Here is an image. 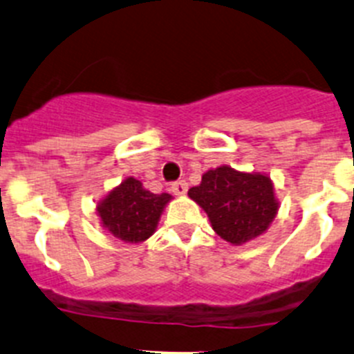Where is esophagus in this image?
Masks as SVG:
<instances>
[{
	"mask_svg": "<svg viewBox=\"0 0 354 354\" xmlns=\"http://www.w3.org/2000/svg\"><path fill=\"white\" fill-rule=\"evenodd\" d=\"M171 190H173L176 195H185L188 190V183L185 180H178L171 185Z\"/></svg>",
	"mask_w": 354,
	"mask_h": 354,
	"instance_id": "34e87169",
	"label": "esophagus"
}]
</instances>
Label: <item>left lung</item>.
Here are the masks:
<instances>
[{"label":"left lung","instance_id":"left-lung-1","mask_svg":"<svg viewBox=\"0 0 354 354\" xmlns=\"http://www.w3.org/2000/svg\"><path fill=\"white\" fill-rule=\"evenodd\" d=\"M188 195L204 209L212 230L235 245L266 232L279 211L268 176L240 173L228 166L207 171Z\"/></svg>","mask_w":354,"mask_h":354}]
</instances>
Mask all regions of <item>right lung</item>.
Listing matches in <instances>:
<instances>
[{
  "mask_svg": "<svg viewBox=\"0 0 354 354\" xmlns=\"http://www.w3.org/2000/svg\"><path fill=\"white\" fill-rule=\"evenodd\" d=\"M169 194H152L138 180L126 178L98 204L97 211L105 228L124 242L138 243L157 228Z\"/></svg>",
  "mask_w": 354,
  "mask_h": 354,
  "instance_id": "right-lung-1",
  "label": "right lung"
}]
</instances>
